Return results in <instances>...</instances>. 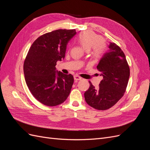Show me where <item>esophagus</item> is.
I'll return each mask as SVG.
<instances>
[{
  "instance_id": "34e87169",
  "label": "esophagus",
  "mask_w": 150,
  "mask_h": 150,
  "mask_svg": "<svg viewBox=\"0 0 150 150\" xmlns=\"http://www.w3.org/2000/svg\"><path fill=\"white\" fill-rule=\"evenodd\" d=\"M74 79L76 81H79V80H81L82 78H81L80 76H79L78 75H75V76H74Z\"/></svg>"
}]
</instances>
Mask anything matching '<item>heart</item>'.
Returning <instances> with one entry per match:
<instances>
[{
  "label": "heart",
  "instance_id": "1",
  "mask_svg": "<svg viewBox=\"0 0 150 150\" xmlns=\"http://www.w3.org/2000/svg\"><path fill=\"white\" fill-rule=\"evenodd\" d=\"M76 40L86 51L91 49V55L94 59L101 57L106 51V44L101 41L100 36L93 32H83L78 35Z\"/></svg>",
  "mask_w": 150,
  "mask_h": 150
}]
</instances>
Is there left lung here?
Here are the masks:
<instances>
[{
	"label": "left lung",
	"instance_id": "1",
	"mask_svg": "<svg viewBox=\"0 0 150 150\" xmlns=\"http://www.w3.org/2000/svg\"><path fill=\"white\" fill-rule=\"evenodd\" d=\"M108 47L97 66L103 79L98 88L89 81V88L84 93L86 102L98 110L110 109L120 100L129 78V67L121 49L113 42Z\"/></svg>",
	"mask_w": 150,
	"mask_h": 150
}]
</instances>
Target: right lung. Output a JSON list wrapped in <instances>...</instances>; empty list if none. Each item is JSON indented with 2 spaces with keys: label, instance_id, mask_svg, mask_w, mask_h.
<instances>
[{
  "label": "right lung",
  "instance_id": "1",
  "mask_svg": "<svg viewBox=\"0 0 150 150\" xmlns=\"http://www.w3.org/2000/svg\"><path fill=\"white\" fill-rule=\"evenodd\" d=\"M76 34L75 29H58L40 36L32 44L24 63L27 86L33 96L48 106L66 101L74 78L56 70L58 61L65 57L67 44Z\"/></svg>",
  "mask_w": 150,
  "mask_h": 150
}]
</instances>
